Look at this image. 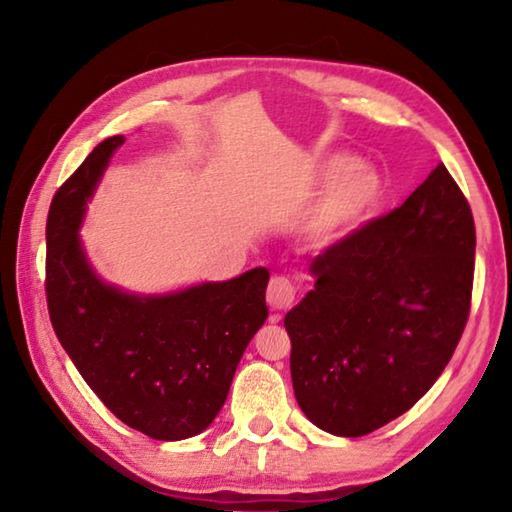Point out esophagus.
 <instances>
[{"label": "esophagus", "instance_id": "esophagus-1", "mask_svg": "<svg viewBox=\"0 0 512 512\" xmlns=\"http://www.w3.org/2000/svg\"><path fill=\"white\" fill-rule=\"evenodd\" d=\"M293 300H296V284L284 275L271 277V282H268V289H266V302L271 305V309L275 311L289 309L293 305Z\"/></svg>", "mask_w": 512, "mask_h": 512}]
</instances>
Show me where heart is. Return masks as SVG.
<instances>
[{
  "label": "heart",
  "instance_id": "b5f03b06",
  "mask_svg": "<svg viewBox=\"0 0 512 512\" xmlns=\"http://www.w3.org/2000/svg\"><path fill=\"white\" fill-rule=\"evenodd\" d=\"M314 187H327L302 221V237L316 248L332 246L381 201L384 180L370 164L336 153L316 169Z\"/></svg>",
  "mask_w": 512,
  "mask_h": 512
}]
</instances>
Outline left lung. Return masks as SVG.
Masks as SVG:
<instances>
[{
    "label": "left lung",
    "mask_w": 512,
    "mask_h": 512,
    "mask_svg": "<svg viewBox=\"0 0 512 512\" xmlns=\"http://www.w3.org/2000/svg\"><path fill=\"white\" fill-rule=\"evenodd\" d=\"M476 232L445 164L391 214L311 259L284 316L291 379L318 429L359 438L436 384L470 316Z\"/></svg>",
    "instance_id": "8db88e82"
}]
</instances>
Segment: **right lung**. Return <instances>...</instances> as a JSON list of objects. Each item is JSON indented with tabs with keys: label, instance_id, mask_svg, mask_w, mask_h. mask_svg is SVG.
Instances as JSON below:
<instances>
[{
	"label": "right lung",
	"instance_id": "obj_1",
	"mask_svg": "<svg viewBox=\"0 0 512 512\" xmlns=\"http://www.w3.org/2000/svg\"><path fill=\"white\" fill-rule=\"evenodd\" d=\"M124 135L103 140L58 189L47 219V305L76 370L117 418L155 440L210 427L248 343L268 318L264 266L225 282L133 293L94 273L79 237Z\"/></svg>",
	"mask_w": 512,
	"mask_h": 512
}]
</instances>
